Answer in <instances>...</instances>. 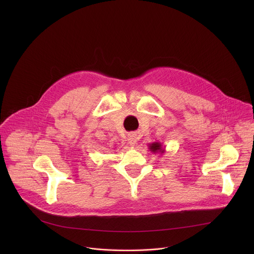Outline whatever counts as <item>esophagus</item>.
Segmentation results:
<instances>
[{"label":"esophagus","mask_w":254,"mask_h":254,"mask_svg":"<svg viewBox=\"0 0 254 254\" xmlns=\"http://www.w3.org/2000/svg\"><path fill=\"white\" fill-rule=\"evenodd\" d=\"M127 141H128V143H129V146L134 147L135 144H136V142H137V136H136V134H135V133H130V134H128V136H127Z\"/></svg>","instance_id":"34e87169"}]
</instances>
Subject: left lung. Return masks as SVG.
I'll list each match as a JSON object with an SVG mask.
<instances>
[{
  "instance_id": "left-lung-1",
  "label": "left lung",
  "mask_w": 254,
  "mask_h": 254,
  "mask_svg": "<svg viewBox=\"0 0 254 254\" xmlns=\"http://www.w3.org/2000/svg\"><path fill=\"white\" fill-rule=\"evenodd\" d=\"M149 150L153 152L154 154H164L165 153V147H163V144L159 141H155L152 143H149Z\"/></svg>"
}]
</instances>
